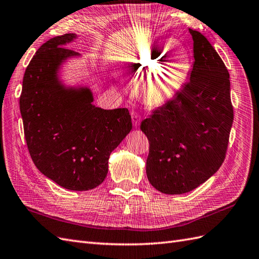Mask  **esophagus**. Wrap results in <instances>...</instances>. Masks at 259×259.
Returning a JSON list of instances; mask_svg holds the SVG:
<instances>
[{"label":"esophagus","instance_id":"esophagus-1","mask_svg":"<svg viewBox=\"0 0 259 259\" xmlns=\"http://www.w3.org/2000/svg\"><path fill=\"white\" fill-rule=\"evenodd\" d=\"M132 115V122H133V125H134L135 127H137L139 123H141V116H139V114L137 112H135V111H133V112L131 113Z\"/></svg>","mask_w":259,"mask_h":259}]
</instances>
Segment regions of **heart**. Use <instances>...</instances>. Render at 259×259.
Masks as SVG:
<instances>
[{
  "label": "heart",
  "mask_w": 259,
  "mask_h": 259,
  "mask_svg": "<svg viewBox=\"0 0 259 259\" xmlns=\"http://www.w3.org/2000/svg\"><path fill=\"white\" fill-rule=\"evenodd\" d=\"M162 53L158 47L141 49L127 60L128 66L139 77H145L142 93L150 107H161L171 101L184 87L188 76V64L183 57L159 65Z\"/></svg>",
  "instance_id": "heart-1"
}]
</instances>
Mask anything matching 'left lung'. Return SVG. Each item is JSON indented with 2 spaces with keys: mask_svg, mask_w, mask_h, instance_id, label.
I'll list each match as a JSON object with an SVG mask.
<instances>
[{
  "mask_svg": "<svg viewBox=\"0 0 259 259\" xmlns=\"http://www.w3.org/2000/svg\"><path fill=\"white\" fill-rule=\"evenodd\" d=\"M188 30L195 59L190 81L141 124L149 141L147 178L169 195L191 192L219 170L233 123L225 63L204 34Z\"/></svg>",
  "mask_w": 259,
  "mask_h": 259,
  "instance_id": "obj_1",
  "label": "left lung"
}]
</instances>
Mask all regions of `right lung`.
<instances>
[{"label":"right lung","instance_id":"right-lung-1","mask_svg":"<svg viewBox=\"0 0 259 259\" xmlns=\"http://www.w3.org/2000/svg\"><path fill=\"white\" fill-rule=\"evenodd\" d=\"M77 39L65 33L41 46L27 66L19 109L25 138L38 170L71 191H89L108 174L111 152L132 130L126 108L96 107L86 85L69 86L60 71L80 54L64 48Z\"/></svg>","mask_w":259,"mask_h":259}]
</instances>
